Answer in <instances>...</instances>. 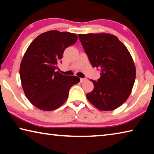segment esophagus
Returning <instances> with one entry per match:
<instances>
[{
	"label": "esophagus",
	"instance_id": "esophagus-1",
	"mask_svg": "<svg viewBox=\"0 0 154 154\" xmlns=\"http://www.w3.org/2000/svg\"><path fill=\"white\" fill-rule=\"evenodd\" d=\"M85 81H86V79H85V78H81L80 79V82L82 83L85 82Z\"/></svg>",
	"mask_w": 154,
	"mask_h": 154
}]
</instances>
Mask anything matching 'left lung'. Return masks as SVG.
Masks as SVG:
<instances>
[{"mask_svg": "<svg viewBox=\"0 0 154 154\" xmlns=\"http://www.w3.org/2000/svg\"><path fill=\"white\" fill-rule=\"evenodd\" d=\"M79 38L93 68L100 71L97 81L91 80L94 88L86 94L88 100L101 111L117 109L129 97L136 77L128 50L109 34H84Z\"/></svg>", "mask_w": 154, "mask_h": 154, "instance_id": "8db88e82", "label": "left lung"}]
</instances>
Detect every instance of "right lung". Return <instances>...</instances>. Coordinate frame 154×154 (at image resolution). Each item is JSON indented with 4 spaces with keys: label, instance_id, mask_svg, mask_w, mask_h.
I'll use <instances>...</instances> for the list:
<instances>
[{
    "label": "right lung",
    "instance_id": "add662e5",
    "mask_svg": "<svg viewBox=\"0 0 154 154\" xmlns=\"http://www.w3.org/2000/svg\"><path fill=\"white\" fill-rule=\"evenodd\" d=\"M77 41L76 34L51 30L41 34L28 47L20 68L23 90L30 102L43 111L60 107L69 90L80 82L58 71L64 51Z\"/></svg>",
    "mask_w": 154,
    "mask_h": 154
}]
</instances>
